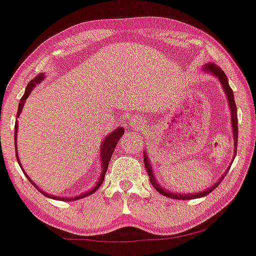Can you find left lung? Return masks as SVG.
<instances>
[{
	"label": "left lung",
	"mask_w": 256,
	"mask_h": 256,
	"mask_svg": "<svg viewBox=\"0 0 256 256\" xmlns=\"http://www.w3.org/2000/svg\"><path fill=\"white\" fill-rule=\"evenodd\" d=\"M202 70H204L205 72H210L212 75H214L216 78L220 80V82L222 83V87H223L224 92H226V98H228V102H229V107H230V110H232V132H234V148H235V155H234V158H235L236 156V152H237V140H238V128H237V108H236V104H235V100H234V93H232V89L230 88L229 83H228V78L226 76V74H224L223 70L220 69V66H216V64L214 63H208V64H205V66L202 68ZM143 161H144V167H146L148 174H149V178H150V182L154 187H155L156 190H158V192L161 193L162 196H168V198H173V199H178V200H188V199H196V198H202V196H205L208 194H210V193L214 190L216 187L218 186L222 182V180H223V178L226 176L228 172H229L230 168H228L226 170V173L223 174V176H222L220 180L217 181L216 184H214V186H211L210 188L205 190L204 192H199V193H192V194H181V193H173V192H169V190H166L163 187H161L158 184V181H156L155 178V175H154V172H152V164H150V161H149V158H148L146 152H144L143 154Z\"/></svg>",
	"instance_id": "1"
}]
</instances>
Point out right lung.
<instances>
[{
  "label": "right lung",
  "instance_id": "obj_1",
  "mask_svg": "<svg viewBox=\"0 0 256 256\" xmlns=\"http://www.w3.org/2000/svg\"><path fill=\"white\" fill-rule=\"evenodd\" d=\"M44 78H45L44 74H39V75H38V76H36L34 78L30 80L28 84H27L26 90H24V96L21 98V100H20L19 108H18V113H16V118H18V116H20L21 110H22V107L24 106V102H26V98L30 96V92H32V89L34 88L36 84H39V83L42 82V80H44ZM18 126H19V125H18V122H15V128H14V140H16V136H18ZM122 134H124V128H116V130H114V131L112 132V134H110L108 136H107L106 138H104V142H102V144H101V146H100L101 167H102V170H101L100 178H98V181L96 182V184H95V186L93 187V188L89 190H87V192H83L82 194H80V196H72V198H63V196H51V194H48V193H45L44 190H40L39 187L36 186V184L34 182H33L32 180H30V178H28V175H27L26 173H24V170L22 169V166L20 164L19 156H18V150H15V152H16V160H18V163H19V164H20L21 169H22V170H24V175H26V178H28L30 182L32 184L33 186H34L38 190L40 193H42V194H44L45 196H48V198H51V199H56V200H66V202H72V200L82 199V198H84V196H89V194H93V193L95 192V190H96L98 188V187L101 186V184L104 182V174H106L107 168H108L110 160V158H112L113 152H114V149H116V143H118L119 140H120V138H122ZM15 144H16V143H15ZM15 148H16V146H15Z\"/></svg>",
  "mask_w": 256,
  "mask_h": 256
}]
</instances>
